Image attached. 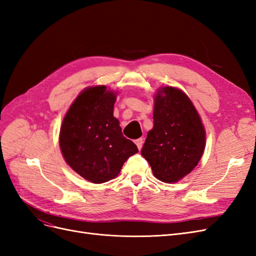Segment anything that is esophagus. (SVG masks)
<instances>
[{"label": "esophagus", "mask_w": 256, "mask_h": 256, "mask_svg": "<svg viewBox=\"0 0 256 256\" xmlns=\"http://www.w3.org/2000/svg\"><path fill=\"white\" fill-rule=\"evenodd\" d=\"M143 138H138V140H136L134 141V143L136 144V146H138V150H142V146H143Z\"/></svg>", "instance_id": "34e87169"}]
</instances>
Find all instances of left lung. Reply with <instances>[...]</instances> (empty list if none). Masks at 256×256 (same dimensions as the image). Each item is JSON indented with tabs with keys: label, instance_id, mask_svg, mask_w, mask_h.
I'll use <instances>...</instances> for the list:
<instances>
[{
	"label": "left lung",
	"instance_id": "obj_1",
	"mask_svg": "<svg viewBox=\"0 0 256 256\" xmlns=\"http://www.w3.org/2000/svg\"><path fill=\"white\" fill-rule=\"evenodd\" d=\"M206 131L188 95L161 86L154 97V127L147 134L142 156L157 180L173 184L194 168L203 156Z\"/></svg>",
	"mask_w": 256,
	"mask_h": 256
}]
</instances>
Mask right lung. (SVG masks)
<instances>
[{
	"mask_svg": "<svg viewBox=\"0 0 256 256\" xmlns=\"http://www.w3.org/2000/svg\"><path fill=\"white\" fill-rule=\"evenodd\" d=\"M116 97L118 90L104 85L86 88L69 106L60 126V148L66 164L92 184L113 180L138 152L113 116Z\"/></svg>",
	"mask_w": 256,
	"mask_h": 256,
	"instance_id": "right-lung-1",
	"label": "right lung"
}]
</instances>
